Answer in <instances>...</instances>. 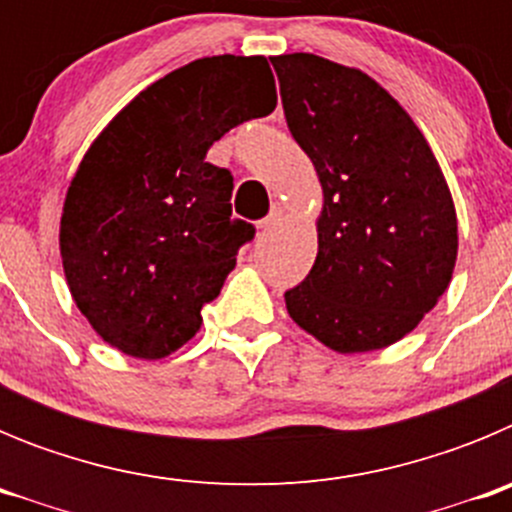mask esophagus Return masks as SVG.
<instances>
[{
    "label": "esophagus",
    "mask_w": 512,
    "mask_h": 512,
    "mask_svg": "<svg viewBox=\"0 0 512 512\" xmlns=\"http://www.w3.org/2000/svg\"><path fill=\"white\" fill-rule=\"evenodd\" d=\"M279 220H282V207H271L269 215H266L264 220H259V230H271Z\"/></svg>",
    "instance_id": "esophagus-1"
}]
</instances>
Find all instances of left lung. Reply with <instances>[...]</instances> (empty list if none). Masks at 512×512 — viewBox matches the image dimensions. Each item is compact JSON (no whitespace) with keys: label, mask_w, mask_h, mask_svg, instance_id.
Masks as SVG:
<instances>
[{"label":"left lung","mask_w":512,"mask_h":512,"mask_svg":"<svg viewBox=\"0 0 512 512\" xmlns=\"http://www.w3.org/2000/svg\"><path fill=\"white\" fill-rule=\"evenodd\" d=\"M292 138L323 187L318 256L289 318L338 354L408 336L454 274L456 210L428 140L372 76L312 53L271 58Z\"/></svg>","instance_id":"obj_1"}]
</instances>
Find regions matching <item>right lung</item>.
Wrapping results in <instances>:
<instances>
[{"mask_svg": "<svg viewBox=\"0 0 512 512\" xmlns=\"http://www.w3.org/2000/svg\"><path fill=\"white\" fill-rule=\"evenodd\" d=\"M277 107L264 56H212L153 81L81 158L61 215L71 297L104 341L164 359L200 330L253 225L235 220L215 140Z\"/></svg>", "mask_w": 512, "mask_h": 512, "instance_id": "right-lung-1", "label": "right lung"}]
</instances>
